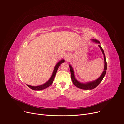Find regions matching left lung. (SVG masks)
<instances>
[{
  "label": "left lung",
  "mask_w": 124,
  "mask_h": 124,
  "mask_svg": "<svg viewBox=\"0 0 124 124\" xmlns=\"http://www.w3.org/2000/svg\"><path fill=\"white\" fill-rule=\"evenodd\" d=\"M93 41L96 42V43H100V42L96 39H93ZM99 46V47L100 48L101 50L102 51V53L103 54L104 56V71L103 72H102V74L101 75V76L98 78V79L93 81V82H88L87 83H80L78 81L76 78L74 77V72H73V70L72 67H71V66L69 65V67H70V72H71V79H72V82L73 84L76 86V87L82 89H85V90H87V89H93V88H96L97 86H98L100 82L102 81V80H103V78L105 76V74L106 73V70H107V62H106V56H105V54L104 53L103 50L102 49V48L101 47V46L99 45L98 46Z\"/></svg>",
  "instance_id": "obj_1"
}]
</instances>
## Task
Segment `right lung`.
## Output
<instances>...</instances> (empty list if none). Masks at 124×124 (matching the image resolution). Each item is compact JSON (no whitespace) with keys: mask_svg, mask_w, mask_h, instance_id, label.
I'll return each mask as SVG.
<instances>
[{"mask_svg":"<svg viewBox=\"0 0 124 124\" xmlns=\"http://www.w3.org/2000/svg\"><path fill=\"white\" fill-rule=\"evenodd\" d=\"M64 62H65L64 60L62 59V60H61V61H59L57 63V64H56V65L55 67L54 71H53V73H52V75L51 78H50L49 80H48L47 82H46V83L43 84V85H40V86H30V85H27L28 86V87L30 88H31L32 90H35V91H40V90H42V89H44L48 87H49V86L52 84V83H53V82L54 80V78L55 77L56 74V72H57V69L58 68L59 66L61 65V64H62V63Z\"/></svg>","mask_w":124,"mask_h":124,"instance_id":"1","label":"right lung"}]
</instances>
